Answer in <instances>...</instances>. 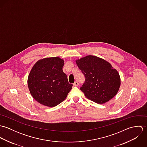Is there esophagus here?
I'll return each instance as SVG.
<instances>
[{"label": "esophagus", "mask_w": 147, "mask_h": 147, "mask_svg": "<svg viewBox=\"0 0 147 147\" xmlns=\"http://www.w3.org/2000/svg\"><path fill=\"white\" fill-rule=\"evenodd\" d=\"M74 86H78V85H79V83H78V82H75L74 83Z\"/></svg>", "instance_id": "esophagus-1"}]
</instances>
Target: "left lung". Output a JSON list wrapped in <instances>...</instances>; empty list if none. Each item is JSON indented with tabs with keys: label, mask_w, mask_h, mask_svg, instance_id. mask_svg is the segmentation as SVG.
I'll return each instance as SVG.
<instances>
[{
	"label": "left lung",
	"mask_w": 147,
	"mask_h": 147,
	"mask_svg": "<svg viewBox=\"0 0 147 147\" xmlns=\"http://www.w3.org/2000/svg\"><path fill=\"white\" fill-rule=\"evenodd\" d=\"M85 78L80 89L85 97L97 104H104L118 93L121 78L111 64L99 57L88 55L76 61Z\"/></svg>",
	"instance_id": "left-lung-1"
}]
</instances>
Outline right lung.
<instances>
[{"label": "right lung", "instance_id": "obj_1", "mask_svg": "<svg viewBox=\"0 0 147 147\" xmlns=\"http://www.w3.org/2000/svg\"><path fill=\"white\" fill-rule=\"evenodd\" d=\"M64 61L59 57L46 58L37 61L28 78L32 96L40 104L54 107L63 101L73 85L63 72Z\"/></svg>", "mask_w": 147, "mask_h": 147}]
</instances>
